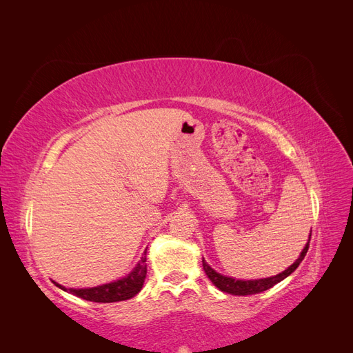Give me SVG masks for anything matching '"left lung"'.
I'll return each instance as SVG.
<instances>
[{"label":"left lung","mask_w":353,"mask_h":353,"mask_svg":"<svg viewBox=\"0 0 353 353\" xmlns=\"http://www.w3.org/2000/svg\"><path fill=\"white\" fill-rule=\"evenodd\" d=\"M312 232V231H311ZM311 236L312 234H309V239L307 243L303 248L301 256L296 259V262L293 265L288 266L287 270H284L283 272L276 274L274 276H268V279H261V280H236V279H231V276H225L222 274H218L215 270H212L210 266L208 265V262L203 258V270H205L206 275L209 276V280L215 284L221 292H225L228 294H234V296H248V294H256V293H262L265 290H268V288L274 287L275 284H279L280 281H283L284 279H287L288 275L292 272L296 271V268L301 262L305 259L306 252L309 249V241H311Z\"/></svg>","instance_id":"left-lung-1"}]
</instances>
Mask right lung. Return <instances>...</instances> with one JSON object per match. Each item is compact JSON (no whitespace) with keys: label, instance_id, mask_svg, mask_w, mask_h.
I'll use <instances>...</instances> for the list:
<instances>
[{"label":"right lung","instance_id":"right-lung-1","mask_svg":"<svg viewBox=\"0 0 353 353\" xmlns=\"http://www.w3.org/2000/svg\"><path fill=\"white\" fill-rule=\"evenodd\" d=\"M145 252L143 254L141 261L138 262V265L132 270L131 274H128L123 279L109 283V284H103L97 287H91V288H66L61 284L54 283L59 288L65 292H69L74 296H78L81 299H85V301L90 302H97V303H112V302H121V301H128V299L134 297L138 294V292L143 288L145 275H147V263H145Z\"/></svg>","mask_w":353,"mask_h":353}]
</instances>
